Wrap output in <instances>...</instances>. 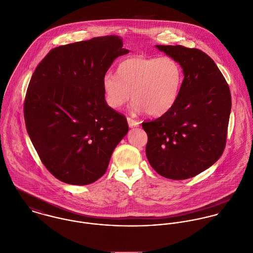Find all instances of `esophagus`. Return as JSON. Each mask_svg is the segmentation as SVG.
<instances>
[{"label":"esophagus","instance_id":"obj_1","mask_svg":"<svg viewBox=\"0 0 253 253\" xmlns=\"http://www.w3.org/2000/svg\"><path fill=\"white\" fill-rule=\"evenodd\" d=\"M127 121H128V124H129V126H130L131 128H133V127H138V126L140 125V122H139V121H137L136 119H133V118H131V117H128V118H127Z\"/></svg>","mask_w":253,"mask_h":253}]
</instances>
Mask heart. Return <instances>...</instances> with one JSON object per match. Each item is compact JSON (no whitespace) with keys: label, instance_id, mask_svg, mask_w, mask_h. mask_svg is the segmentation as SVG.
<instances>
[{"label":"heart","instance_id":"heart-1","mask_svg":"<svg viewBox=\"0 0 253 253\" xmlns=\"http://www.w3.org/2000/svg\"><path fill=\"white\" fill-rule=\"evenodd\" d=\"M183 80V68L171 56L133 55L118 63L116 76L104 74L101 88L110 108L121 109L132 95L134 110L157 117L175 105Z\"/></svg>","mask_w":253,"mask_h":253}]
</instances>
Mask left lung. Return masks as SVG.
Masks as SVG:
<instances>
[{
	"label": "left lung",
	"mask_w": 253,
	"mask_h": 253,
	"mask_svg": "<svg viewBox=\"0 0 253 253\" xmlns=\"http://www.w3.org/2000/svg\"><path fill=\"white\" fill-rule=\"evenodd\" d=\"M156 48L181 64L185 77L172 109L142 123L148 134L146 154L159 175L185 180L209 168L224 152L231 92L214 60L204 51L181 45Z\"/></svg>",
	"instance_id": "obj_1"
}]
</instances>
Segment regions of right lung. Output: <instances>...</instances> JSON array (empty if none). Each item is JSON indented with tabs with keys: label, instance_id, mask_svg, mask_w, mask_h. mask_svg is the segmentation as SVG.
Masks as SVG:
<instances>
[{
	"label": "right lung",
	"instance_id": "1",
	"mask_svg": "<svg viewBox=\"0 0 253 253\" xmlns=\"http://www.w3.org/2000/svg\"><path fill=\"white\" fill-rule=\"evenodd\" d=\"M129 51L110 35L52 49L29 82L23 112L41 161L57 180L88 185L105 173L128 132L126 117L104 101L101 80Z\"/></svg>",
	"mask_w": 253,
	"mask_h": 253
}]
</instances>
